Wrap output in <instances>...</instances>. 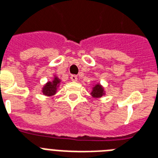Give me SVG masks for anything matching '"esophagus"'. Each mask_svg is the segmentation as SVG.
<instances>
[{
	"instance_id": "obj_1",
	"label": "esophagus",
	"mask_w": 158,
	"mask_h": 158,
	"mask_svg": "<svg viewBox=\"0 0 158 158\" xmlns=\"http://www.w3.org/2000/svg\"><path fill=\"white\" fill-rule=\"evenodd\" d=\"M70 79H71V81H73V82H76L77 80H78V78H77L76 75H71V76H70Z\"/></svg>"
}]
</instances>
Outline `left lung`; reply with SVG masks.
Wrapping results in <instances>:
<instances>
[{
    "label": "left lung",
    "instance_id": "8db88e82",
    "mask_svg": "<svg viewBox=\"0 0 158 158\" xmlns=\"http://www.w3.org/2000/svg\"><path fill=\"white\" fill-rule=\"evenodd\" d=\"M91 95L93 98H100V97H103L106 95V92L104 89V87L101 85L99 83H96L93 87H92V90L91 92Z\"/></svg>",
    "mask_w": 158,
    "mask_h": 158
}]
</instances>
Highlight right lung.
<instances>
[{
	"instance_id": "add662e5",
	"label": "right lung",
	"mask_w": 158,
	"mask_h": 158,
	"mask_svg": "<svg viewBox=\"0 0 158 158\" xmlns=\"http://www.w3.org/2000/svg\"><path fill=\"white\" fill-rule=\"evenodd\" d=\"M60 83H61V79L57 78L56 75H54V78L52 79V81H48L42 88L43 94L44 96H47V97H52V96L56 94L57 88L60 85Z\"/></svg>"
}]
</instances>
